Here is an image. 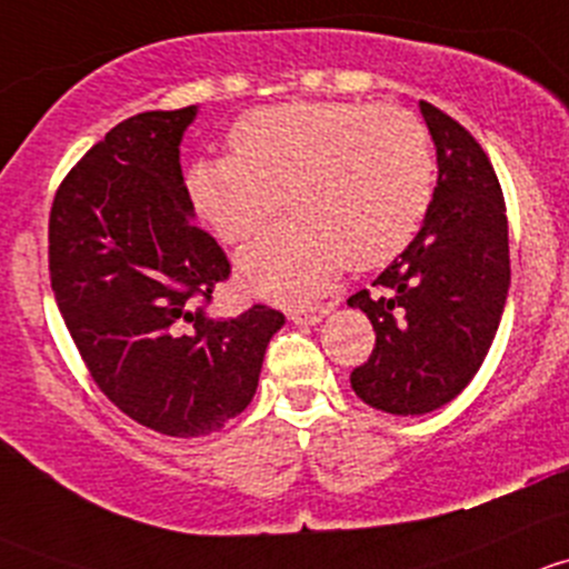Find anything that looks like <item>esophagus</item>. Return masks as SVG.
<instances>
[{"label":"esophagus","mask_w":569,"mask_h":569,"mask_svg":"<svg viewBox=\"0 0 569 569\" xmlns=\"http://www.w3.org/2000/svg\"><path fill=\"white\" fill-rule=\"evenodd\" d=\"M331 312V307H326V303H303V307H296L290 312V318L296 320V323H320V320L326 318V315Z\"/></svg>","instance_id":"obj_1"}]
</instances>
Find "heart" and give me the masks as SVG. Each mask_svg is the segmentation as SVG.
<instances>
[{
    "mask_svg": "<svg viewBox=\"0 0 569 569\" xmlns=\"http://www.w3.org/2000/svg\"><path fill=\"white\" fill-rule=\"evenodd\" d=\"M232 153L186 169L191 210L219 241L238 246L273 221L282 194L292 219L238 262L251 290L298 298L348 262L395 260L432 202L436 156L413 111L350 101H290L246 111Z\"/></svg>",
    "mask_w": 569,
    "mask_h": 569,
    "instance_id": "b5f03b06",
    "label": "heart"
}]
</instances>
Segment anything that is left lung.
<instances>
[{
	"instance_id": "obj_1",
	"label": "left lung",
	"mask_w": 569,
	"mask_h": 569,
	"mask_svg": "<svg viewBox=\"0 0 569 569\" xmlns=\"http://www.w3.org/2000/svg\"><path fill=\"white\" fill-rule=\"evenodd\" d=\"M438 156V186L408 249L348 298L375 328V348L350 386L378 411L430 413L482 367L509 290L507 204L482 144L458 120L419 101Z\"/></svg>"
}]
</instances>
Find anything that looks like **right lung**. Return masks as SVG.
<instances>
[{"label":"right lung","instance_id":"add662e5","mask_svg":"<svg viewBox=\"0 0 569 569\" xmlns=\"http://www.w3.org/2000/svg\"><path fill=\"white\" fill-rule=\"evenodd\" d=\"M194 114L122 120L66 174L49 213L51 290L87 372L122 413L174 438L221 430L249 406L284 323L268 303L210 315L232 266L186 197L178 144Z\"/></svg>","mask_w":569,"mask_h":569}]
</instances>
